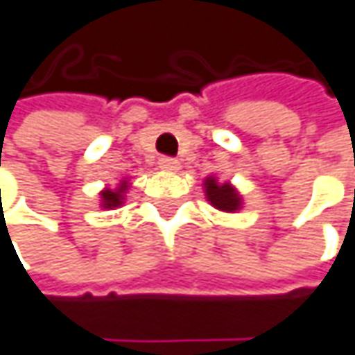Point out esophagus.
I'll use <instances>...</instances> for the list:
<instances>
[{
	"label": "esophagus",
	"mask_w": 355,
	"mask_h": 355,
	"mask_svg": "<svg viewBox=\"0 0 355 355\" xmlns=\"http://www.w3.org/2000/svg\"><path fill=\"white\" fill-rule=\"evenodd\" d=\"M159 167L165 169V171H178V169H180V162H178V159H173V157H167V155H164V157H159Z\"/></svg>",
	"instance_id": "34e87169"
}]
</instances>
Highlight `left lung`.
<instances>
[{"label":"left lung","mask_w":355,"mask_h":355,"mask_svg":"<svg viewBox=\"0 0 355 355\" xmlns=\"http://www.w3.org/2000/svg\"><path fill=\"white\" fill-rule=\"evenodd\" d=\"M204 188H206V198L208 202L214 206L216 210H222V212H236L242 208V198L241 193L236 191L234 186H230L228 182L226 184H218L214 175L206 178L204 182Z\"/></svg>","instance_id":"obj_1"}]
</instances>
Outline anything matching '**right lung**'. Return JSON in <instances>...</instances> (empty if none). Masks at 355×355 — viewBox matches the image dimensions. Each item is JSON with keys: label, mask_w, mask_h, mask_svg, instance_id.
I'll use <instances>...</instances> for the list:
<instances>
[{"label": "right lung", "mask_w": 355, "mask_h": 355, "mask_svg": "<svg viewBox=\"0 0 355 355\" xmlns=\"http://www.w3.org/2000/svg\"><path fill=\"white\" fill-rule=\"evenodd\" d=\"M127 190H129V182L127 180H123L116 190H109V188L103 190L101 191V206L103 208H109V210L119 208L123 204V200H125V191Z\"/></svg>", "instance_id": "1"}]
</instances>
